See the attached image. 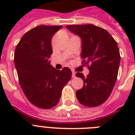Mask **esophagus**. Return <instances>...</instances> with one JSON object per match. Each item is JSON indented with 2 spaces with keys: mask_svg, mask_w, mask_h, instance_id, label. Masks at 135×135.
<instances>
[{
  "mask_svg": "<svg viewBox=\"0 0 135 135\" xmlns=\"http://www.w3.org/2000/svg\"><path fill=\"white\" fill-rule=\"evenodd\" d=\"M72 78H76V73L74 71H72Z\"/></svg>",
  "mask_w": 135,
  "mask_h": 135,
  "instance_id": "34e87169",
  "label": "esophagus"
}]
</instances>
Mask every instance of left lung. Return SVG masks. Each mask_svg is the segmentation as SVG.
<instances>
[{"mask_svg": "<svg viewBox=\"0 0 135 135\" xmlns=\"http://www.w3.org/2000/svg\"><path fill=\"white\" fill-rule=\"evenodd\" d=\"M66 28L80 36L82 41V63L90 64V73L83 80V87L76 91L78 102L83 106L95 107L110 96L117 80L120 56L116 41L107 30L93 24L67 25Z\"/></svg>", "mask_w": 135, "mask_h": 135, "instance_id": "8db88e82", "label": "left lung"}]
</instances>
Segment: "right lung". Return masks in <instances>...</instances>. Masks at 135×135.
I'll return each mask as SVG.
<instances>
[{
    "mask_svg": "<svg viewBox=\"0 0 135 135\" xmlns=\"http://www.w3.org/2000/svg\"><path fill=\"white\" fill-rule=\"evenodd\" d=\"M62 26L40 25L22 36L16 47L14 63L19 82L32 104L48 109L58 104L61 90L71 78V71L56 70L49 58L52 54V38Z\"/></svg>",
    "mask_w": 135,
    "mask_h": 135,
    "instance_id": "add662e5",
    "label": "right lung"
}]
</instances>
